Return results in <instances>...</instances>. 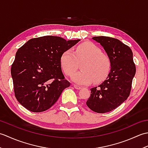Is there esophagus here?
Wrapping results in <instances>:
<instances>
[{
    "instance_id": "1",
    "label": "esophagus",
    "mask_w": 148,
    "mask_h": 148,
    "mask_svg": "<svg viewBox=\"0 0 148 148\" xmlns=\"http://www.w3.org/2000/svg\"><path fill=\"white\" fill-rule=\"evenodd\" d=\"M73 86L74 87V88H76L77 90H79L81 88L80 86H79L78 85H76V84H73Z\"/></svg>"
}]
</instances>
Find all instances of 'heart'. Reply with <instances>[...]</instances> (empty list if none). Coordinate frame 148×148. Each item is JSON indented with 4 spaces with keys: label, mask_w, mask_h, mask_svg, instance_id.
I'll use <instances>...</instances> for the list:
<instances>
[{
    "label": "heart",
    "mask_w": 148,
    "mask_h": 148,
    "mask_svg": "<svg viewBox=\"0 0 148 148\" xmlns=\"http://www.w3.org/2000/svg\"><path fill=\"white\" fill-rule=\"evenodd\" d=\"M81 62V71L72 77L79 84H88L94 81L99 83L104 79L111 70L109 58L93 43L85 42L78 45L73 51L69 49L60 56V65L64 73L71 76L76 72Z\"/></svg>",
    "instance_id": "1"
}]
</instances>
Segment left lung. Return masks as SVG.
<instances>
[{
	"mask_svg": "<svg viewBox=\"0 0 148 148\" xmlns=\"http://www.w3.org/2000/svg\"><path fill=\"white\" fill-rule=\"evenodd\" d=\"M100 44L111 60V71L99 86L91 88L86 105L93 111L105 113L118 108L130 95L136 68L133 53L120 40L106 36L92 38Z\"/></svg>",
	"mask_w": 148,
	"mask_h": 148,
	"instance_id": "left-lung-1",
	"label": "left lung"
}]
</instances>
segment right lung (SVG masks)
Instances as JSON below:
<instances>
[{
  "label": "right lung",
  "mask_w": 148,
  "mask_h": 148,
  "mask_svg": "<svg viewBox=\"0 0 148 148\" xmlns=\"http://www.w3.org/2000/svg\"><path fill=\"white\" fill-rule=\"evenodd\" d=\"M79 40L47 36L31 39L18 49L11 72L20 104L34 112L55 104L71 84L62 71L60 56Z\"/></svg>",
  "instance_id": "obj_1"
}]
</instances>
